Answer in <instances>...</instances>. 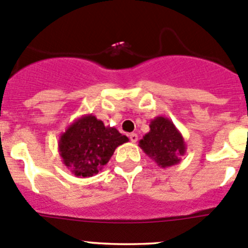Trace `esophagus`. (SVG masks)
<instances>
[{"label":"esophagus","instance_id":"1","mask_svg":"<svg viewBox=\"0 0 248 248\" xmlns=\"http://www.w3.org/2000/svg\"><path fill=\"white\" fill-rule=\"evenodd\" d=\"M129 139H131L132 142H137V141H138V134L131 133V134H129Z\"/></svg>","mask_w":248,"mask_h":248}]
</instances>
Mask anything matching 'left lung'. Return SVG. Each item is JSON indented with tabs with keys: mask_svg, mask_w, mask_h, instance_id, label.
<instances>
[{
	"mask_svg": "<svg viewBox=\"0 0 248 248\" xmlns=\"http://www.w3.org/2000/svg\"><path fill=\"white\" fill-rule=\"evenodd\" d=\"M139 146L161 168L181 162L186 154V142L168 117L157 116L150 122V132L142 137Z\"/></svg>",
	"mask_w": 248,
	"mask_h": 248,
	"instance_id": "obj_1",
	"label": "left lung"
}]
</instances>
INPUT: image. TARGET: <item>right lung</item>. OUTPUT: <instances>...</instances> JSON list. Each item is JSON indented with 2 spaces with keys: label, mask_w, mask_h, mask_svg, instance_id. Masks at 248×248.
I'll list each match as a JSON object with an SVG mask.
<instances>
[{
  "label": "right lung",
  "mask_w": 248,
  "mask_h": 248,
  "mask_svg": "<svg viewBox=\"0 0 248 248\" xmlns=\"http://www.w3.org/2000/svg\"><path fill=\"white\" fill-rule=\"evenodd\" d=\"M127 141L115 127H106L92 114L82 115L60 136L59 152L72 174L90 177L102 170L115 149Z\"/></svg>",
  "instance_id": "add662e5"
}]
</instances>
